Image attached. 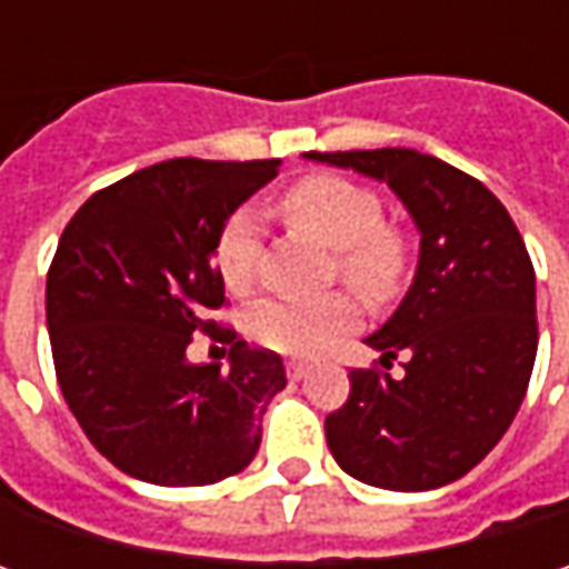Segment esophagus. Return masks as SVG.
Segmentation results:
<instances>
[{
	"instance_id": "1",
	"label": "esophagus",
	"mask_w": 569,
	"mask_h": 569,
	"mask_svg": "<svg viewBox=\"0 0 569 569\" xmlns=\"http://www.w3.org/2000/svg\"><path fill=\"white\" fill-rule=\"evenodd\" d=\"M288 377H291V380H303V377H307V363L288 361Z\"/></svg>"
}]
</instances>
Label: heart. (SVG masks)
<instances>
[{
    "label": "heart",
    "mask_w": 569,
    "mask_h": 569,
    "mask_svg": "<svg viewBox=\"0 0 569 569\" xmlns=\"http://www.w3.org/2000/svg\"><path fill=\"white\" fill-rule=\"evenodd\" d=\"M284 218L303 233L339 250V272L361 295L382 300L396 291L405 269L402 240L382 228V206L370 189L351 180L317 173L281 196ZM262 252V224L256 211H233L214 243V269L230 295H247L256 281ZM361 307L351 295H322L307 300H262L252 307V339L278 355L317 358L351 332Z\"/></svg>",
    "instance_id": "heart-1"
}]
</instances>
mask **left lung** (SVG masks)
I'll list each match as a JSON object with an SVG mask.
<instances>
[{
    "label": "left lung",
    "instance_id": "left-lung-1",
    "mask_svg": "<svg viewBox=\"0 0 569 569\" xmlns=\"http://www.w3.org/2000/svg\"><path fill=\"white\" fill-rule=\"evenodd\" d=\"M399 196L421 233L418 269L367 345L389 370H351L326 418L341 469L382 491H433L469 475L513 425L536 363V269L485 183L411 148L307 151Z\"/></svg>",
    "mask_w": 569,
    "mask_h": 569
}]
</instances>
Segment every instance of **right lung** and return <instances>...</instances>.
<instances>
[{"label":"right lung","mask_w":569,"mask_h":569,"mask_svg":"<svg viewBox=\"0 0 569 569\" xmlns=\"http://www.w3.org/2000/svg\"><path fill=\"white\" fill-rule=\"evenodd\" d=\"M281 161L173 158L94 192L66 224L47 274L59 389L88 440L148 485L199 488L252 462L262 415L284 389L274 351L230 345L187 358L224 303L214 243Z\"/></svg>","instance_id":"1"}]
</instances>
